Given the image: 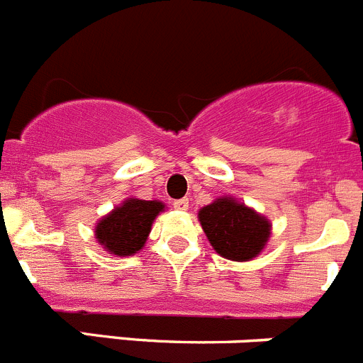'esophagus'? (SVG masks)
<instances>
[{
    "instance_id": "esophagus-1",
    "label": "esophagus",
    "mask_w": 363,
    "mask_h": 363,
    "mask_svg": "<svg viewBox=\"0 0 363 363\" xmlns=\"http://www.w3.org/2000/svg\"><path fill=\"white\" fill-rule=\"evenodd\" d=\"M172 205H174L176 211H187V208H189V199L187 198L176 199V201Z\"/></svg>"
}]
</instances>
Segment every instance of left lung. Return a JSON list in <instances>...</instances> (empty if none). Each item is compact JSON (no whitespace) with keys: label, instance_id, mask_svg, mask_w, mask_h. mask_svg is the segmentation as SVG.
<instances>
[{"label":"left lung","instance_id":"obj_1","mask_svg":"<svg viewBox=\"0 0 363 363\" xmlns=\"http://www.w3.org/2000/svg\"><path fill=\"white\" fill-rule=\"evenodd\" d=\"M198 218L214 250L230 261H252L270 238L272 223L230 196L199 208Z\"/></svg>","mask_w":363,"mask_h":363}]
</instances>
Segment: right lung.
I'll return each instance as SVG.
<instances>
[{
  "instance_id": "add662e5",
  "label": "right lung",
  "mask_w": 363,
  "mask_h": 363,
  "mask_svg": "<svg viewBox=\"0 0 363 363\" xmlns=\"http://www.w3.org/2000/svg\"><path fill=\"white\" fill-rule=\"evenodd\" d=\"M164 208L158 199L128 198L97 223L95 238L106 252L116 257L136 254L144 248L152 221Z\"/></svg>"
}]
</instances>
